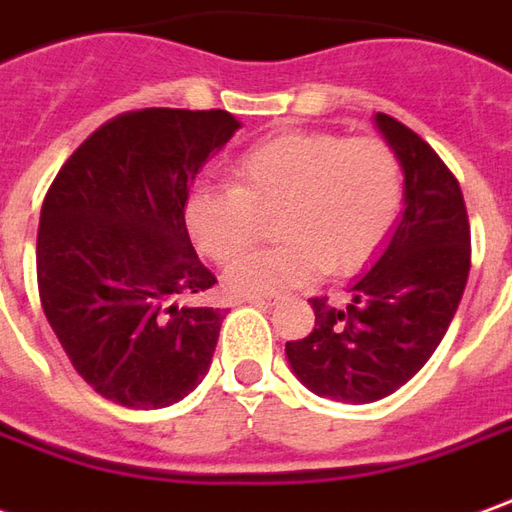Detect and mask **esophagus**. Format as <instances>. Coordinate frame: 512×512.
<instances>
[{
    "label": "esophagus",
    "instance_id": "obj_1",
    "mask_svg": "<svg viewBox=\"0 0 512 512\" xmlns=\"http://www.w3.org/2000/svg\"><path fill=\"white\" fill-rule=\"evenodd\" d=\"M246 305L271 307V305H274V299H271V296H252V299H246Z\"/></svg>",
    "mask_w": 512,
    "mask_h": 512
}]
</instances>
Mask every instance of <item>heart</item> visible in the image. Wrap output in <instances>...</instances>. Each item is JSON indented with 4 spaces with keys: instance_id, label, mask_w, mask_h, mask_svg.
I'll use <instances>...</instances> for the list:
<instances>
[{
    "instance_id": "b5f03b06",
    "label": "heart",
    "mask_w": 512,
    "mask_h": 512,
    "mask_svg": "<svg viewBox=\"0 0 512 512\" xmlns=\"http://www.w3.org/2000/svg\"><path fill=\"white\" fill-rule=\"evenodd\" d=\"M235 188H194L185 227L196 249L230 263L274 219L280 246L232 263L224 288L238 299L299 288L327 266L349 274L366 266L391 235L402 207V169L377 138L282 132L252 146L232 166Z\"/></svg>"
}]
</instances>
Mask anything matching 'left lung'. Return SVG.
Returning <instances> with one entry per match:
<instances>
[{
    "label": "left lung",
    "mask_w": 512,
    "mask_h": 512,
    "mask_svg": "<svg viewBox=\"0 0 512 512\" xmlns=\"http://www.w3.org/2000/svg\"><path fill=\"white\" fill-rule=\"evenodd\" d=\"M377 127L405 171V213L382 255L349 288L338 310L310 299L316 327L285 343L293 374L318 396L366 405L416 377L443 341L471 268V230L455 174L402 121Z\"/></svg>",
    "instance_id": "8db88e82"
}]
</instances>
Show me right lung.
Instances as JSON below:
<instances>
[{"label":"right lung","instance_id":"1","mask_svg":"<svg viewBox=\"0 0 512 512\" xmlns=\"http://www.w3.org/2000/svg\"><path fill=\"white\" fill-rule=\"evenodd\" d=\"M241 124L227 110L146 107L88 135L57 171L38 224V293L71 366L99 396L157 410L210 368L224 310L180 305L216 285L185 199Z\"/></svg>","mask_w":512,"mask_h":512}]
</instances>
